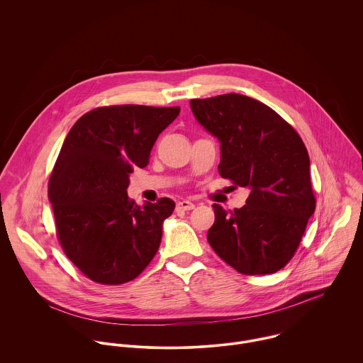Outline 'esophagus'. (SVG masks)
<instances>
[{
  "label": "esophagus",
  "instance_id": "esophagus-1",
  "mask_svg": "<svg viewBox=\"0 0 363 363\" xmlns=\"http://www.w3.org/2000/svg\"><path fill=\"white\" fill-rule=\"evenodd\" d=\"M194 204L191 201H187V200H183V201H179L177 203V209L179 211H190V209H194Z\"/></svg>",
  "mask_w": 363,
  "mask_h": 363
}]
</instances>
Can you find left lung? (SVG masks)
I'll return each mask as SVG.
<instances>
[{"mask_svg":"<svg viewBox=\"0 0 363 363\" xmlns=\"http://www.w3.org/2000/svg\"><path fill=\"white\" fill-rule=\"evenodd\" d=\"M196 120L220 144L219 174L249 189L246 206L213 204L207 239L246 275H265L292 259L314 212L311 159L298 133L271 107L239 94L190 101Z\"/></svg>","mask_w":363,"mask_h":363,"instance_id":"1","label":"left lung"}]
</instances>
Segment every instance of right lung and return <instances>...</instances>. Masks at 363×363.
<instances>
[{
    "mask_svg": "<svg viewBox=\"0 0 363 363\" xmlns=\"http://www.w3.org/2000/svg\"><path fill=\"white\" fill-rule=\"evenodd\" d=\"M180 107L110 106L84 114L69 130L49 182L64 253L104 285L133 281L154 259L174 201L135 204L130 173L145 167L159 134Z\"/></svg>",
    "mask_w": 363,
    "mask_h": 363,
    "instance_id": "obj_1",
    "label": "right lung"
}]
</instances>
